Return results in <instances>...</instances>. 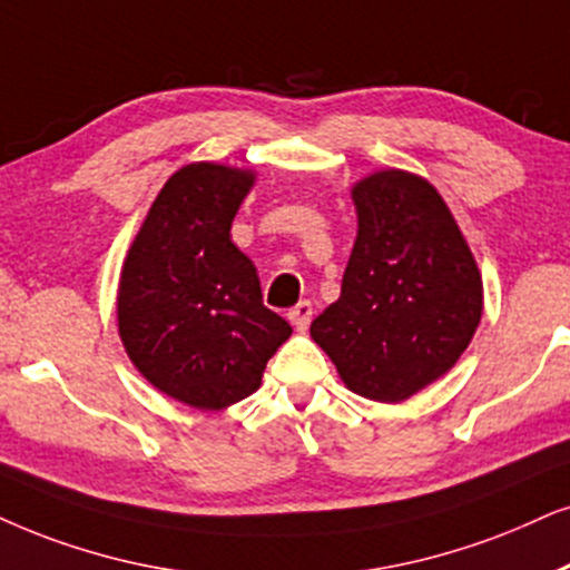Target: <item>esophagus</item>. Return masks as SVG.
<instances>
[{
    "instance_id": "34e87169",
    "label": "esophagus",
    "mask_w": 570,
    "mask_h": 570,
    "mask_svg": "<svg viewBox=\"0 0 570 570\" xmlns=\"http://www.w3.org/2000/svg\"><path fill=\"white\" fill-rule=\"evenodd\" d=\"M289 321L297 331H305L309 326V321H313V305H309V302H305V299L297 302V305L289 309Z\"/></svg>"
}]
</instances>
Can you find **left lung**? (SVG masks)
Returning <instances> with one entry per match:
<instances>
[{"instance_id":"left-lung-1","label":"left lung","mask_w":570,"mask_h":570,"mask_svg":"<svg viewBox=\"0 0 570 570\" xmlns=\"http://www.w3.org/2000/svg\"><path fill=\"white\" fill-rule=\"evenodd\" d=\"M357 236L342 294L309 326L350 392L397 402L442 379L484 313V281L434 184L381 168L352 186Z\"/></svg>"}]
</instances>
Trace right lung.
Returning a JSON list of instances; mask_svg holds the SVG:
<instances>
[{
	"instance_id": "add662e5",
	"label": "right lung",
	"mask_w": 570,
	"mask_h": 570,
	"mask_svg": "<svg viewBox=\"0 0 570 570\" xmlns=\"http://www.w3.org/2000/svg\"><path fill=\"white\" fill-rule=\"evenodd\" d=\"M257 173L189 163L157 194L120 268L118 334L134 368L197 410L236 405L292 326L263 305L255 265L232 223Z\"/></svg>"
}]
</instances>
